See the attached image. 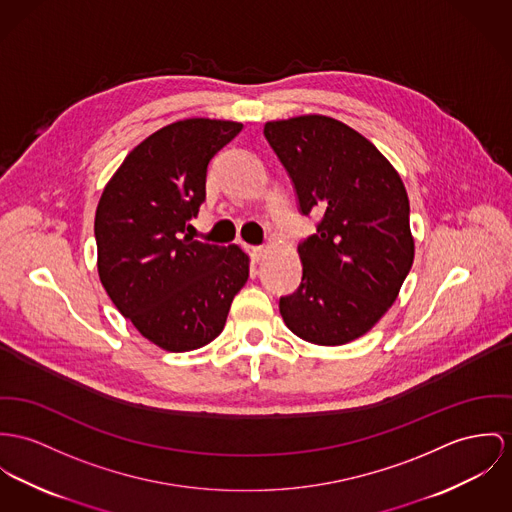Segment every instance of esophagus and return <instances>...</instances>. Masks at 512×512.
I'll list each match as a JSON object with an SVG mask.
<instances>
[{
  "mask_svg": "<svg viewBox=\"0 0 512 512\" xmlns=\"http://www.w3.org/2000/svg\"><path fill=\"white\" fill-rule=\"evenodd\" d=\"M247 251H249V255H251V259H253L255 263H259V261L265 257V253H267L265 247H247Z\"/></svg>",
  "mask_w": 512,
  "mask_h": 512,
  "instance_id": "1",
  "label": "esophagus"
}]
</instances>
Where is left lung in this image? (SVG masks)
Wrapping results in <instances>:
<instances>
[{"label":"left lung","mask_w":512,"mask_h":512,"mask_svg":"<svg viewBox=\"0 0 512 512\" xmlns=\"http://www.w3.org/2000/svg\"><path fill=\"white\" fill-rule=\"evenodd\" d=\"M265 138L292 177L317 234L300 247V288L280 315L300 339L339 347L386 314L411 271L415 239L405 185L386 156L341 120L304 115L265 122Z\"/></svg>","instance_id":"obj_1"}]
</instances>
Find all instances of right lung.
Segmentation results:
<instances>
[{
	"label": "right lung",
	"instance_id": "obj_1",
	"mask_svg": "<svg viewBox=\"0 0 512 512\" xmlns=\"http://www.w3.org/2000/svg\"><path fill=\"white\" fill-rule=\"evenodd\" d=\"M243 124L185 118L150 134L120 163L95 212L97 273L118 312L169 353L214 341L249 278L239 245L193 239L206 167Z\"/></svg>",
	"mask_w": 512,
	"mask_h": 512
}]
</instances>
